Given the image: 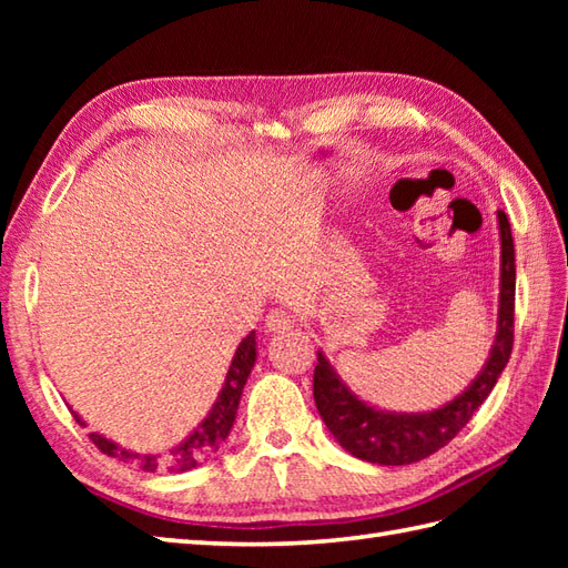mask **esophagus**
I'll list each match as a JSON object with an SVG mask.
<instances>
[{
	"mask_svg": "<svg viewBox=\"0 0 568 568\" xmlns=\"http://www.w3.org/2000/svg\"><path fill=\"white\" fill-rule=\"evenodd\" d=\"M291 315H287V312H283V310H273V312H268V317H265V329L268 332H283V329H287L291 327Z\"/></svg>",
	"mask_w": 568,
	"mask_h": 568,
	"instance_id": "34e87169",
	"label": "esophagus"
}]
</instances>
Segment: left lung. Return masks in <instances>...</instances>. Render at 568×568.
Instances as JSON below:
<instances>
[{"label":"left lung","mask_w":568,"mask_h":568,"mask_svg":"<svg viewBox=\"0 0 568 568\" xmlns=\"http://www.w3.org/2000/svg\"><path fill=\"white\" fill-rule=\"evenodd\" d=\"M500 226V305L498 332L484 371L468 388L432 413H385L371 407L346 388L324 354L315 366V405L324 425L344 449L381 466H405L427 458L449 444L462 432L476 409L496 388L503 368L513 354L515 332V246L508 214L498 210Z\"/></svg>","instance_id":"left-lung-1"}]
</instances>
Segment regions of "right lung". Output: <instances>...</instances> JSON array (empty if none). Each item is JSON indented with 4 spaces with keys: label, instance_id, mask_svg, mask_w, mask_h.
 Here are the masks:
<instances>
[{
    "label": "right lung",
    "instance_id": "1",
    "mask_svg": "<svg viewBox=\"0 0 568 568\" xmlns=\"http://www.w3.org/2000/svg\"><path fill=\"white\" fill-rule=\"evenodd\" d=\"M253 364H256V334L251 332L236 348L232 366H229V371H226L220 397H216V403L210 409V415L202 419V425L192 432L183 444H178L175 449H171L165 456L163 454H136V452L122 449V446L114 444L112 439L102 437V434H98V432H92L90 439L102 454L114 456V458H119V462H134L141 470H149V474H153V470H175V474H183V470L195 468L204 462V458H210L216 449H220L224 439L229 437V432H232L241 393H244V385L248 381V373H251ZM72 417H75L78 425L84 427V422L78 413H72Z\"/></svg>",
    "mask_w": 568,
    "mask_h": 568
}]
</instances>
